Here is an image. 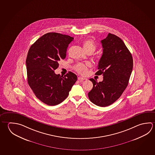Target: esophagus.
Segmentation results:
<instances>
[{
    "instance_id": "1",
    "label": "esophagus",
    "mask_w": 155,
    "mask_h": 155,
    "mask_svg": "<svg viewBox=\"0 0 155 155\" xmlns=\"http://www.w3.org/2000/svg\"><path fill=\"white\" fill-rule=\"evenodd\" d=\"M78 79L79 81H84V80H86L87 79L85 78H83V77H78Z\"/></svg>"
}]
</instances>
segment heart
I'll use <instances>...</instances> for the list:
<instances>
[{
  "mask_svg": "<svg viewBox=\"0 0 155 155\" xmlns=\"http://www.w3.org/2000/svg\"><path fill=\"white\" fill-rule=\"evenodd\" d=\"M82 45L85 51L87 53L90 52L91 53H93L96 51L97 48L95 42L91 39H87L84 40L82 43ZM91 66V63H78L75 66L74 70L78 74L84 75L87 74L88 68H90Z\"/></svg>",
  "mask_w": 155,
  "mask_h": 155,
  "instance_id": "heart-1",
  "label": "heart"
}]
</instances>
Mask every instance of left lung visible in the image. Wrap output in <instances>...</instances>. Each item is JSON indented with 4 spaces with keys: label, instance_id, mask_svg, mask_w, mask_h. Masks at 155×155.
Listing matches in <instances>:
<instances>
[{
    "label": "left lung",
    "instance_id": "1",
    "mask_svg": "<svg viewBox=\"0 0 155 155\" xmlns=\"http://www.w3.org/2000/svg\"><path fill=\"white\" fill-rule=\"evenodd\" d=\"M101 42L103 54L95 74H102L103 79L97 82L90 79L93 87L88 97L96 106L107 107L115 102L127 87L133 69V58L124 42L115 35L109 33Z\"/></svg>",
    "mask_w": 155,
    "mask_h": 155
}]
</instances>
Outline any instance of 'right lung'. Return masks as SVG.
<instances>
[{
  "mask_svg": "<svg viewBox=\"0 0 155 155\" xmlns=\"http://www.w3.org/2000/svg\"><path fill=\"white\" fill-rule=\"evenodd\" d=\"M74 38L60 33H47L33 44L26 59L28 83L36 97L48 106H55L68 97L77 80L68 72L64 76L55 74L58 62L64 59Z\"/></svg>",
  "mask_w": 155,
  "mask_h": 155,
  "instance_id": "1",
  "label": "right lung"
}]
</instances>
